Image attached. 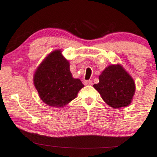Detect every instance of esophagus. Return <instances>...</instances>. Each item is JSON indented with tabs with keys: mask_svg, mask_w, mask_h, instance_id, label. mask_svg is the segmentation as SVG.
<instances>
[{
	"mask_svg": "<svg viewBox=\"0 0 157 157\" xmlns=\"http://www.w3.org/2000/svg\"><path fill=\"white\" fill-rule=\"evenodd\" d=\"M83 83H84V85H86V86H88V85H91V84H92V80L84 81H83Z\"/></svg>",
	"mask_w": 157,
	"mask_h": 157,
	"instance_id": "34e87169",
	"label": "esophagus"
}]
</instances>
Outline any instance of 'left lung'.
I'll list each match as a JSON object with an SVG mask.
<instances>
[{
    "mask_svg": "<svg viewBox=\"0 0 157 157\" xmlns=\"http://www.w3.org/2000/svg\"><path fill=\"white\" fill-rule=\"evenodd\" d=\"M98 78L99 82L94 87L109 106L119 109L132 103L136 86L134 79L121 64L107 66Z\"/></svg>",
    "mask_w": 157,
    "mask_h": 157,
    "instance_id": "8db88e82",
    "label": "left lung"
}]
</instances>
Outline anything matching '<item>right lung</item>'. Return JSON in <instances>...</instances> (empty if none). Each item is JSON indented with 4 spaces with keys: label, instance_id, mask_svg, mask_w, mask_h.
Segmentation results:
<instances>
[{
    "label": "right lung",
    "instance_id": "add662e5",
    "mask_svg": "<svg viewBox=\"0 0 157 157\" xmlns=\"http://www.w3.org/2000/svg\"><path fill=\"white\" fill-rule=\"evenodd\" d=\"M33 84L40 99L51 107L62 108L74 100L84 86L73 78L70 63L61 50L49 53L36 68Z\"/></svg>",
    "mask_w": 157,
    "mask_h": 157
}]
</instances>
